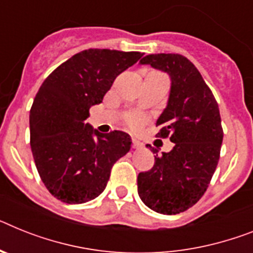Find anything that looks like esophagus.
<instances>
[{
	"label": "esophagus",
	"instance_id": "esophagus-1",
	"mask_svg": "<svg viewBox=\"0 0 253 253\" xmlns=\"http://www.w3.org/2000/svg\"><path fill=\"white\" fill-rule=\"evenodd\" d=\"M132 148L133 149H140V148H143V143H140L139 140L133 139L132 140Z\"/></svg>",
	"mask_w": 253,
	"mask_h": 253
}]
</instances>
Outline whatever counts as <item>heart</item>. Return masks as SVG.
<instances>
[{"mask_svg": "<svg viewBox=\"0 0 253 253\" xmlns=\"http://www.w3.org/2000/svg\"><path fill=\"white\" fill-rule=\"evenodd\" d=\"M141 117H139V116H131L130 118H128V122L131 123V125H132V126H137V125H140V123H141Z\"/></svg>", "mask_w": 253, "mask_h": 253, "instance_id": "obj_1", "label": "heart"}]
</instances>
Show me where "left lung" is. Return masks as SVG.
I'll return each instance as SVG.
<instances>
[{"label": "left lung", "mask_w": 253, "mask_h": 253, "mask_svg": "<svg viewBox=\"0 0 253 253\" xmlns=\"http://www.w3.org/2000/svg\"><path fill=\"white\" fill-rule=\"evenodd\" d=\"M141 65L169 74V100L157 120V136L169 137L172 150L157 156L152 169L137 176V193L163 215L186 211L202 198L220 158L222 127L218 105L192 61L179 54H152Z\"/></svg>", "instance_id": "left-lung-1"}]
</instances>
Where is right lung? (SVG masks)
Segmentation results:
<instances>
[{
  "instance_id": "right-lung-1",
  "label": "right lung",
  "mask_w": 253,
  "mask_h": 253,
  "mask_svg": "<svg viewBox=\"0 0 253 253\" xmlns=\"http://www.w3.org/2000/svg\"><path fill=\"white\" fill-rule=\"evenodd\" d=\"M141 56L88 48L59 65L40 87L29 113L31 148L44 186L61 202L80 205L99 197L114 163L130 152L128 133H101L84 121L117 76Z\"/></svg>"
}]
</instances>
